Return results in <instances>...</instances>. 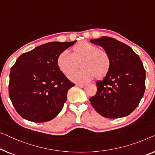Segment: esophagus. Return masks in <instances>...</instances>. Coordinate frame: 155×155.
Listing matches in <instances>:
<instances>
[{"instance_id":"obj_1","label":"esophagus","mask_w":155,"mask_h":155,"mask_svg":"<svg viewBox=\"0 0 155 155\" xmlns=\"http://www.w3.org/2000/svg\"><path fill=\"white\" fill-rule=\"evenodd\" d=\"M77 86H79L80 88H84L85 86V84H77Z\"/></svg>"}]
</instances>
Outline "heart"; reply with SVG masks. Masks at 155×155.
I'll use <instances>...</instances> for the list:
<instances>
[{"instance_id": "heart-1", "label": "heart", "mask_w": 155, "mask_h": 155, "mask_svg": "<svg viewBox=\"0 0 155 155\" xmlns=\"http://www.w3.org/2000/svg\"><path fill=\"white\" fill-rule=\"evenodd\" d=\"M81 69L69 75V78L75 81H88L95 78L105 76L110 70L111 58L108 52L99 48L93 43L81 41L71 49V54L68 51L61 52L57 58V65L65 75H68L78 66Z\"/></svg>"}]
</instances>
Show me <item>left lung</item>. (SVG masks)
<instances>
[{
	"instance_id": "left-lung-1",
	"label": "left lung",
	"mask_w": 155,
	"mask_h": 155,
	"mask_svg": "<svg viewBox=\"0 0 155 155\" xmlns=\"http://www.w3.org/2000/svg\"><path fill=\"white\" fill-rule=\"evenodd\" d=\"M108 52L111 66L105 77L96 83L91 103L100 115L117 119L130 114L145 90V70L139 56L125 43L108 36L91 40Z\"/></svg>"
}]
</instances>
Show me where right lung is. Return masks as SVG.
Wrapping results in <instances>:
<instances>
[{"label":"right lung","instance_id":"1","mask_svg":"<svg viewBox=\"0 0 155 155\" xmlns=\"http://www.w3.org/2000/svg\"><path fill=\"white\" fill-rule=\"evenodd\" d=\"M72 42H50L23 53L10 70L9 97L17 113L41 123L58 115L74 86L59 69L57 58Z\"/></svg>","mask_w":155,"mask_h":155}]
</instances>
